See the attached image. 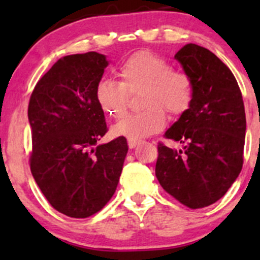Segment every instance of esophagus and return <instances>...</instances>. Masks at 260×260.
<instances>
[{
    "label": "esophagus",
    "mask_w": 260,
    "mask_h": 260,
    "mask_svg": "<svg viewBox=\"0 0 260 260\" xmlns=\"http://www.w3.org/2000/svg\"><path fill=\"white\" fill-rule=\"evenodd\" d=\"M140 143V140H137V139H128V147H129L131 149L136 148L137 145H138Z\"/></svg>",
    "instance_id": "34e87169"
}]
</instances>
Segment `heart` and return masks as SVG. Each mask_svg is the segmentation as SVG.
<instances>
[{
  "mask_svg": "<svg viewBox=\"0 0 260 260\" xmlns=\"http://www.w3.org/2000/svg\"><path fill=\"white\" fill-rule=\"evenodd\" d=\"M120 83L100 80L95 100L105 115L120 118L127 111L128 92L142 90L143 111L128 115L112 127L115 136L140 140L159 132L166 123V110L181 116L193 101V80L183 71L171 70L168 59L153 51H140L128 57L116 71Z\"/></svg>",
  "mask_w": 260,
  "mask_h": 260,
  "instance_id": "1",
  "label": "heart"
}]
</instances>
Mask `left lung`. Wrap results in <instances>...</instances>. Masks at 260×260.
I'll return each mask as SVG.
<instances>
[{"mask_svg":"<svg viewBox=\"0 0 260 260\" xmlns=\"http://www.w3.org/2000/svg\"><path fill=\"white\" fill-rule=\"evenodd\" d=\"M175 58L193 80V101L165 132L183 149L160 143L155 175L169 194L199 209L225 196L242 170L246 113L237 80L213 52L187 44Z\"/></svg>","mask_w":260,"mask_h":260,"instance_id":"8db88e82","label":"left lung"}]
</instances>
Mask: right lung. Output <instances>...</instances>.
<instances>
[{"mask_svg":"<svg viewBox=\"0 0 260 260\" xmlns=\"http://www.w3.org/2000/svg\"><path fill=\"white\" fill-rule=\"evenodd\" d=\"M107 64L94 51L64 56L29 101L32 177L56 210L76 219L91 216L111 199L128 151L124 137L98 144L107 127L95 88Z\"/></svg>","mask_w":260,"mask_h":260,"instance_id":"obj_1","label":"right lung"}]
</instances>
